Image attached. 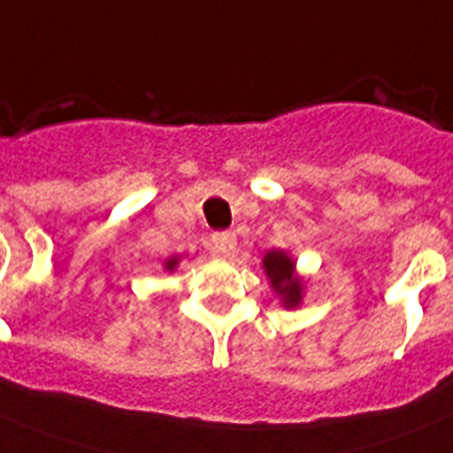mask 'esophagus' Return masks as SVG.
<instances>
[{"label": "esophagus", "instance_id": "1", "mask_svg": "<svg viewBox=\"0 0 453 453\" xmlns=\"http://www.w3.org/2000/svg\"><path fill=\"white\" fill-rule=\"evenodd\" d=\"M211 249L219 256L234 254V249H237V237H234V233H213Z\"/></svg>", "mask_w": 453, "mask_h": 453}]
</instances>
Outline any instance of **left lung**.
<instances>
[{
  "mask_svg": "<svg viewBox=\"0 0 453 453\" xmlns=\"http://www.w3.org/2000/svg\"><path fill=\"white\" fill-rule=\"evenodd\" d=\"M263 270L284 308H298L303 301V280L296 275V263L280 249H273L263 258Z\"/></svg>",
  "mask_w": 453,
  "mask_h": 453,
  "instance_id": "obj_1",
  "label": "left lung"
}]
</instances>
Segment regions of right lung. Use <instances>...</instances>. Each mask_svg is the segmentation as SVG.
I'll return each instance as SVG.
<instances>
[{
  "label": "right lung",
  "mask_w": 453,
  "mask_h": 453,
  "mask_svg": "<svg viewBox=\"0 0 453 453\" xmlns=\"http://www.w3.org/2000/svg\"><path fill=\"white\" fill-rule=\"evenodd\" d=\"M178 261H180L178 256H173V258H169V261L164 263V270H169V273H173V270H176V265H178Z\"/></svg>",
  "instance_id": "1"
}]
</instances>
